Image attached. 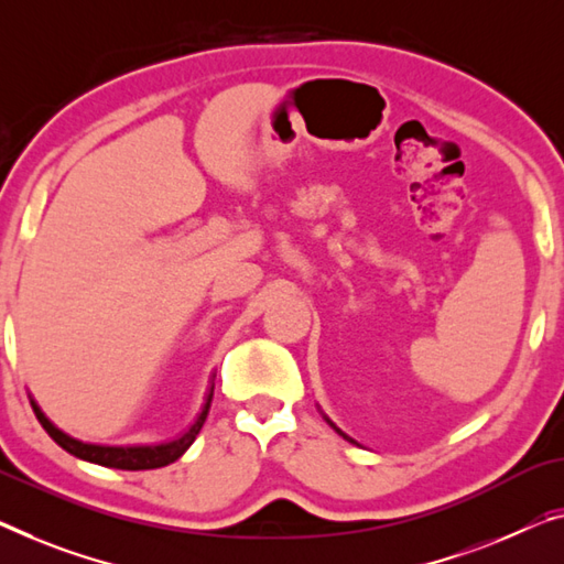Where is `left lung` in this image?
Returning <instances> with one entry per match:
<instances>
[{
  "label": "left lung",
  "mask_w": 564,
  "mask_h": 564,
  "mask_svg": "<svg viewBox=\"0 0 564 564\" xmlns=\"http://www.w3.org/2000/svg\"><path fill=\"white\" fill-rule=\"evenodd\" d=\"M326 423H329V425H332V427H334V431H336V433H339V435H341V438H347V441H351V438H349V435H344V433H341V431H339V427H336V425H334V423H332V420H329V417H326Z\"/></svg>",
  "instance_id": "8db88e82"
}]
</instances>
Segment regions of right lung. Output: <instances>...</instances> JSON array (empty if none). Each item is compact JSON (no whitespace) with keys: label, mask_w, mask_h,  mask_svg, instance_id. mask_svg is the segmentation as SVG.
Returning a JSON list of instances; mask_svg holds the SVG:
<instances>
[{"label":"right lung","mask_w":564,"mask_h":564,"mask_svg":"<svg viewBox=\"0 0 564 564\" xmlns=\"http://www.w3.org/2000/svg\"><path fill=\"white\" fill-rule=\"evenodd\" d=\"M213 390H215V382H213V388H209V392H207L205 408H202V413L197 415L195 423H192L189 431H184L180 438H174L170 443H159V445H96V443L75 441L67 433H63L61 427H55L53 423H50V420L45 417V413H42V410L37 408L35 400H30V405H32V410H35L40 425L45 427L50 438H53L57 445H61L63 451L70 453V456L83 458V460H90V464H98V466H108V468L149 470V468H162V466L174 464V460L180 458L182 453L187 451L192 443H195L197 433L202 431V425H205V420H207L209 402H213Z\"/></svg>","instance_id":"right-lung-1"}]
</instances>
